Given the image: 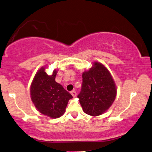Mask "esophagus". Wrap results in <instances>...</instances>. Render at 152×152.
<instances>
[{
    "mask_svg": "<svg viewBox=\"0 0 152 152\" xmlns=\"http://www.w3.org/2000/svg\"><path fill=\"white\" fill-rule=\"evenodd\" d=\"M71 94H72V95L73 96V97H75L76 96V92L75 91V90H72V92H71Z\"/></svg>",
    "mask_w": 152,
    "mask_h": 152,
    "instance_id": "esophagus-1",
    "label": "esophagus"
}]
</instances>
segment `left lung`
Here are the masks:
<instances>
[{
    "label": "left lung",
    "instance_id": "8db88e82",
    "mask_svg": "<svg viewBox=\"0 0 152 152\" xmlns=\"http://www.w3.org/2000/svg\"><path fill=\"white\" fill-rule=\"evenodd\" d=\"M83 73L81 90L78 95L86 114L97 116L103 114L114 102L116 88L111 75L101 63Z\"/></svg>",
    "mask_w": 152,
    "mask_h": 152
}]
</instances>
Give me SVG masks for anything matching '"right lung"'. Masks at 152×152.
Wrapping results in <instances>:
<instances>
[{
  "instance_id": "right-lung-1",
  "label": "right lung",
  "mask_w": 152,
  "mask_h": 152,
  "mask_svg": "<svg viewBox=\"0 0 152 152\" xmlns=\"http://www.w3.org/2000/svg\"><path fill=\"white\" fill-rule=\"evenodd\" d=\"M57 72L48 76L45 69L38 70L30 88L31 98L38 111L53 118L64 114L65 109L72 95L62 85L55 81Z\"/></svg>"
}]
</instances>
